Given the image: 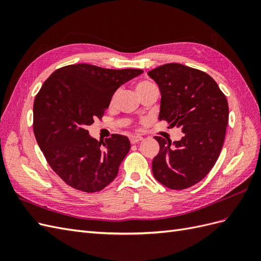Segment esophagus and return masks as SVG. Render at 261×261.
Instances as JSON below:
<instances>
[{
	"label": "esophagus",
	"instance_id": "obj_1",
	"mask_svg": "<svg viewBox=\"0 0 261 261\" xmlns=\"http://www.w3.org/2000/svg\"><path fill=\"white\" fill-rule=\"evenodd\" d=\"M143 139H144V138L140 137V136H130V137H129V140H130V144H132V145L138 144L139 141H141Z\"/></svg>",
	"mask_w": 261,
	"mask_h": 261
}]
</instances>
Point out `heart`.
I'll return each mask as SVG.
<instances>
[{
  "mask_svg": "<svg viewBox=\"0 0 261 261\" xmlns=\"http://www.w3.org/2000/svg\"><path fill=\"white\" fill-rule=\"evenodd\" d=\"M152 85H153L152 83L147 82V81L140 82V83H138V84H137V86H136V90H137V92L139 93V92H141L143 90H145L146 88H148V87L152 86ZM117 96H118V91L114 92V94H113L112 98H111V101H110V105L113 106V105L115 103V101H116V99H117Z\"/></svg>",
  "mask_w": 261,
  "mask_h": 261,
  "instance_id": "b5f03b06",
  "label": "heart"
}]
</instances>
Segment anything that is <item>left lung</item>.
<instances>
[{"mask_svg": "<svg viewBox=\"0 0 261 261\" xmlns=\"http://www.w3.org/2000/svg\"><path fill=\"white\" fill-rule=\"evenodd\" d=\"M161 91L159 118L184 133L179 141L155 136L160 150L152 161L156 180L180 191L206 176L222 149L228 120L224 93L202 70L170 63L148 72Z\"/></svg>", "mask_w": 261, "mask_h": 261, "instance_id": "8db88e82", "label": "left lung"}]
</instances>
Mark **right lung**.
Segmentation results:
<instances>
[{
    "mask_svg": "<svg viewBox=\"0 0 261 261\" xmlns=\"http://www.w3.org/2000/svg\"><path fill=\"white\" fill-rule=\"evenodd\" d=\"M141 69H110L74 64L52 73L34 102V133L45 160L62 180L78 191L97 193L116 177L130 149L127 137L105 141L87 127L102 120L116 89Z\"/></svg>",
    "mask_w": 261,
    "mask_h": 261,
    "instance_id": "obj_1",
    "label": "right lung"
}]
</instances>
